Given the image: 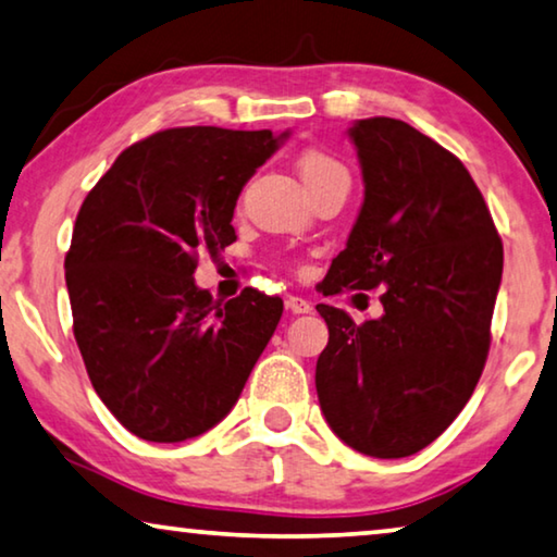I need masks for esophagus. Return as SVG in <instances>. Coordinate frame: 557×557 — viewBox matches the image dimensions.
Listing matches in <instances>:
<instances>
[{
    "label": "esophagus",
    "instance_id": "34e87169",
    "mask_svg": "<svg viewBox=\"0 0 557 557\" xmlns=\"http://www.w3.org/2000/svg\"><path fill=\"white\" fill-rule=\"evenodd\" d=\"M287 310L293 312V314H305V312H310V310H312V305L307 302L305 297L289 295V297H287Z\"/></svg>",
    "mask_w": 557,
    "mask_h": 557
}]
</instances>
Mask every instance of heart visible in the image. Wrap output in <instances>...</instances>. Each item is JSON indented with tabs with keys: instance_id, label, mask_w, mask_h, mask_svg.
<instances>
[{
	"instance_id": "1",
	"label": "heart",
	"mask_w": 557,
	"mask_h": 557,
	"mask_svg": "<svg viewBox=\"0 0 557 557\" xmlns=\"http://www.w3.org/2000/svg\"><path fill=\"white\" fill-rule=\"evenodd\" d=\"M297 170H300V177L307 185H314V182L325 180V177H335V174H347L343 164H339L335 157H330L325 152H318V149H310L305 152L300 160H297Z\"/></svg>"
}]
</instances>
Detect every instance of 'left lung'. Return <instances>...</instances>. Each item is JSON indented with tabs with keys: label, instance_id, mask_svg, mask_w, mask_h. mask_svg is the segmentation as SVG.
<instances>
[{
	"label": "left lung",
	"instance_id": "1",
	"mask_svg": "<svg viewBox=\"0 0 557 557\" xmlns=\"http://www.w3.org/2000/svg\"><path fill=\"white\" fill-rule=\"evenodd\" d=\"M347 135L364 199L322 293L385 285V312L358 325L318 305L330 339L314 385L343 443L405 458L445 433L483 375L503 243L470 172L435 139L393 117Z\"/></svg>",
	"mask_w": 557,
	"mask_h": 557
}]
</instances>
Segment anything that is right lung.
Masks as SVG:
<instances>
[{
    "mask_svg": "<svg viewBox=\"0 0 557 557\" xmlns=\"http://www.w3.org/2000/svg\"><path fill=\"white\" fill-rule=\"evenodd\" d=\"M270 129L174 127L135 143L79 207L64 257L74 339L99 400L132 435L182 443L235 408L282 318L247 287L214 302L199 252L237 239V197L282 139Z\"/></svg>",
    "mask_w": 557,
    "mask_h": 557,
    "instance_id": "right-lung-1",
    "label": "right lung"
}]
</instances>
